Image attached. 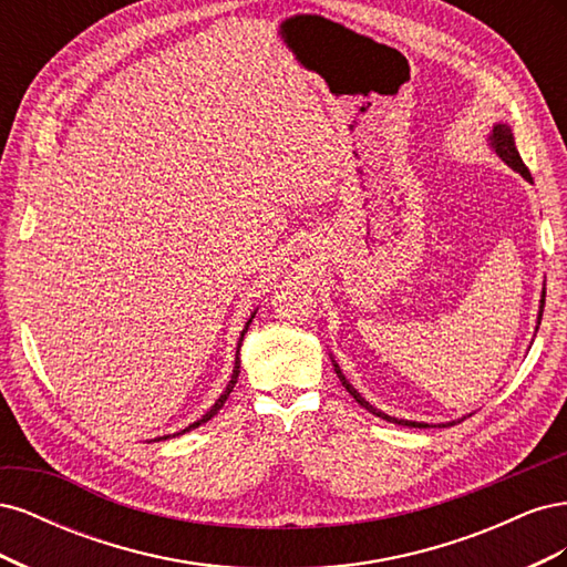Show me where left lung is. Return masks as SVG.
Listing matches in <instances>:
<instances>
[{
  "label": "left lung",
  "mask_w": 567,
  "mask_h": 567,
  "mask_svg": "<svg viewBox=\"0 0 567 567\" xmlns=\"http://www.w3.org/2000/svg\"><path fill=\"white\" fill-rule=\"evenodd\" d=\"M492 148L496 151V156H499L511 169H516V173H520L527 182H532V175H529V169L525 167V163H523V158H520V153H518V148H516V142H513V134H511V127L508 125H496L494 130H492ZM544 298H546V290H544V296H542V310H539V321L537 323H542V312H544ZM336 367V373H338V379H340V383L346 385V390L352 394V398L357 400V404H362L367 411H371L373 416H381V419H385V421H392V423H400V425H409V427H433V425H427V423H416V421H402V419H392V416H388V414H383V411H379L375 406H371L362 394H359L348 381H346V375L340 373V369H338V364H333Z\"/></svg>",
  "instance_id": "1"
}]
</instances>
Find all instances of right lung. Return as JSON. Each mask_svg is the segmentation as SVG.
<instances>
[{"label": "right lung", "instance_id": "right-lung-1", "mask_svg": "<svg viewBox=\"0 0 567 567\" xmlns=\"http://www.w3.org/2000/svg\"><path fill=\"white\" fill-rule=\"evenodd\" d=\"M252 317H255V315H252ZM252 317H250V319H248V323H246V329H244V333H241V340H244V336H246V331H248V326H250ZM241 340H238V348H241ZM238 348H236V364H234V373H231V381H229L227 390L219 394V400H217V402L213 404V409L208 411V414H205L203 419H198L196 423H192V425H188V427H184V431H182V433H188V431H192V427H198L200 423H205V421H210V419H213V416L217 414V411H219L221 406H225L227 398H229V394H231V390H234V385H236V381H238V369H241V364H238ZM182 433H177V435H182ZM163 440H165V437H163Z\"/></svg>", "mask_w": 567, "mask_h": 567}]
</instances>
